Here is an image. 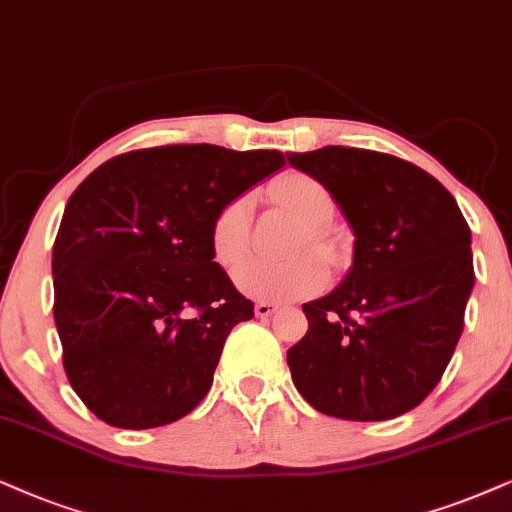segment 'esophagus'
<instances>
[{
    "mask_svg": "<svg viewBox=\"0 0 512 512\" xmlns=\"http://www.w3.org/2000/svg\"><path fill=\"white\" fill-rule=\"evenodd\" d=\"M278 309V304L274 302H255V314L260 316V319H267V316H271Z\"/></svg>",
    "mask_w": 512,
    "mask_h": 512,
    "instance_id": "esophagus-1",
    "label": "esophagus"
}]
</instances>
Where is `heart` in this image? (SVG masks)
<instances>
[{
    "label": "heart",
    "instance_id": "obj_1",
    "mask_svg": "<svg viewBox=\"0 0 512 512\" xmlns=\"http://www.w3.org/2000/svg\"><path fill=\"white\" fill-rule=\"evenodd\" d=\"M274 196L295 210L309 224V243L316 250H328V238L321 224L331 219L335 203L331 191L309 174L293 172L274 184ZM252 198L250 193L231 198L215 215L210 229V245L222 267H234L250 248ZM307 245V243H304ZM323 264L319 257L302 255L290 262H271L255 257L236 269L234 283L243 295L262 302H290L316 293L323 286Z\"/></svg>",
    "mask_w": 512,
    "mask_h": 512
}]
</instances>
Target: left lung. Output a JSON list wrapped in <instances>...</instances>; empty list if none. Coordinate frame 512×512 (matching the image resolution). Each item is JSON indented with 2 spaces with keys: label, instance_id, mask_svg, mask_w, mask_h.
I'll return each instance as SVG.
<instances>
[{
  "label": "left lung",
  "instance_id": "8db88e82",
  "mask_svg": "<svg viewBox=\"0 0 512 512\" xmlns=\"http://www.w3.org/2000/svg\"><path fill=\"white\" fill-rule=\"evenodd\" d=\"M321 181L354 231L352 269L302 304L309 331L288 349L297 392L345 420L416 409L449 366L475 283L456 198L409 160L366 148L288 153Z\"/></svg>",
  "mask_w": 512,
  "mask_h": 512
}]
</instances>
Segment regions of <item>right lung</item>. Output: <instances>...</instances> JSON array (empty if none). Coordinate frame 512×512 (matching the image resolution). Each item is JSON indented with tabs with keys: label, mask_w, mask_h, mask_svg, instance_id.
<instances>
[{
	"label": "right lung",
	"mask_w": 512,
	"mask_h": 512,
	"mask_svg": "<svg viewBox=\"0 0 512 512\" xmlns=\"http://www.w3.org/2000/svg\"><path fill=\"white\" fill-rule=\"evenodd\" d=\"M283 163L281 151L155 146L77 186L51 255L54 321L70 385L96 418L160 428L210 392L231 328L255 316L215 262L212 222Z\"/></svg>",
	"instance_id": "add662e5"
}]
</instances>
